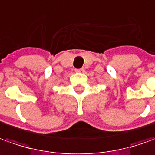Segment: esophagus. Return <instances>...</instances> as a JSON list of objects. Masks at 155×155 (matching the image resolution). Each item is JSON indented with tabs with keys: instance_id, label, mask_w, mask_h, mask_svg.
Segmentation results:
<instances>
[{
	"instance_id": "obj_1",
	"label": "esophagus",
	"mask_w": 155,
	"mask_h": 155,
	"mask_svg": "<svg viewBox=\"0 0 155 155\" xmlns=\"http://www.w3.org/2000/svg\"><path fill=\"white\" fill-rule=\"evenodd\" d=\"M76 72H78V73H83V72H85V70H84V68L76 69Z\"/></svg>"
}]
</instances>
